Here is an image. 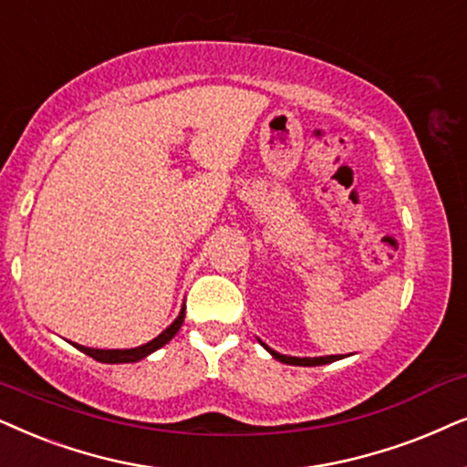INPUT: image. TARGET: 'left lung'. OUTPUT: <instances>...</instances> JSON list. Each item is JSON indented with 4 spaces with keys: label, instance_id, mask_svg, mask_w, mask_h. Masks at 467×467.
<instances>
[{
    "label": "left lung",
    "instance_id": "8db88e82",
    "mask_svg": "<svg viewBox=\"0 0 467 467\" xmlns=\"http://www.w3.org/2000/svg\"><path fill=\"white\" fill-rule=\"evenodd\" d=\"M260 344H263V341H260ZM263 346H265V350L269 352L273 358L282 360V363H285V365H301V368H316V365H327V363H333V360L344 358V357H339V354H331V357H314V358H309V357H303V358L285 357V354H279L275 350H271V348L266 346V344H263Z\"/></svg>",
    "mask_w": 467,
    "mask_h": 467
}]
</instances>
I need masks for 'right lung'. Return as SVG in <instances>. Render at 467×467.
Returning <instances> with one entry per match:
<instances>
[{"label":"right lung","mask_w":467,"mask_h":467,"mask_svg":"<svg viewBox=\"0 0 467 467\" xmlns=\"http://www.w3.org/2000/svg\"><path fill=\"white\" fill-rule=\"evenodd\" d=\"M183 318H185V307H182V312H179L175 322H172L166 331H161L158 337L147 341V344H142L139 348H128V350H98V348H87L80 344H74V348H78L80 352H85L87 357L99 360V363H136V360L145 358L151 352L158 350V348L169 344V341L177 335L179 328H182Z\"/></svg>","instance_id":"1"}]
</instances>
